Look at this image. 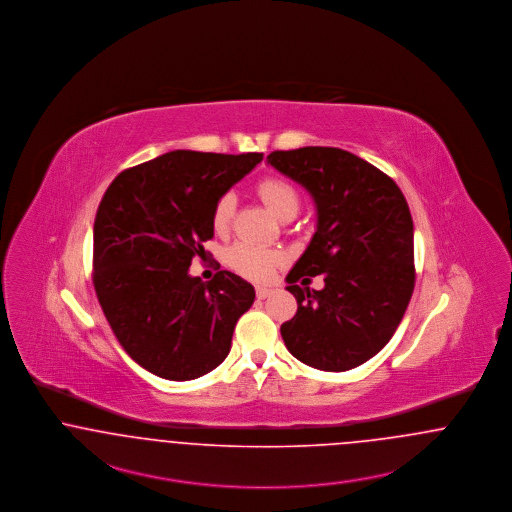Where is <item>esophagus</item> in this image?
Listing matches in <instances>:
<instances>
[{
	"label": "esophagus",
	"mask_w": 512,
	"mask_h": 512,
	"mask_svg": "<svg viewBox=\"0 0 512 512\" xmlns=\"http://www.w3.org/2000/svg\"><path fill=\"white\" fill-rule=\"evenodd\" d=\"M271 294V289H267V287H256V296L260 298V300H264Z\"/></svg>",
	"instance_id": "34e87169"
}]
</instances>
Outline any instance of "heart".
I'll return each instance as SVG.
<instances>
[{
	"mask_svg": "<svg viewBox=\"0 0 512 512\" xmlns=\"http://www.w3.org/2000/svg\"><path fill=\"white\" fill-rule=\"evenodd\" d=\"M258 195L266 202L267 208L281 220L289 212H298L300 195L294 185L283 178H266L258 183ZM235 214V197L225 193L216 200L212 208V227L216 233H227ZM227 262L235 271L245 275L252 281H267L275 269L285 262L281 250L252 245V243H237L227 252Z\"/></svg>",
	"mask_w": 512,
	"mask_h": 512,
	"instance_id": "heart-1",
	"label": "heart"
}]
</instances>
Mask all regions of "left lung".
<instances>
[{
  "instance_id": "obj_1",
  "label": "left lung",
  "mask_w": 512,
  "mask_h": 512,
  "mask_svg": "<svg viewBox=\"0 0 512 512\" xmlns=\"http://www.w3.org/2000/svg\"><path fill=\"white\" fill-rule=\"evenodd\" d=\"M308 189L317 229L287 275L298 302L281 325L290 354L313 369L340 373L377 356L396 333L415 289L413 220L396 181L336 147L267 156ZM323 274L321 291L300 288Z\"/></svg>"
}]
</instances>
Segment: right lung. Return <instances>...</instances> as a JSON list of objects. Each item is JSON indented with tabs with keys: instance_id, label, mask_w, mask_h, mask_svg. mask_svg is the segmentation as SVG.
<instances>
[{
	"instance_id": "right-lung-1",
	"label": "right lung",
	"mask_w": 512,
	"mask_h": 512,
	"mask_svg": "<svg viewBox=\"0 0 512 512\" xmlns=\"http://www.w3.org/2000/svg\"><path fill=\"white\" fill-rule=\"evenodd\" d=\"M262 153L170 151L118 174L93 223V287L126 354L168 380H193L231 350L254 287L231 271L189 275L214 237L212 208Z\"/></svg>"
}]
</instances>
